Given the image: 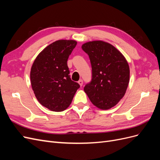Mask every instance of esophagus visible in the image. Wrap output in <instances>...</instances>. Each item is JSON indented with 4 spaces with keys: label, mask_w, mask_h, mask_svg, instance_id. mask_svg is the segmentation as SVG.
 <instances>
[{
    "label": "esophagus",
    "mask_w": 160,
    "mask_h": 160,
    "mask_svg": "<svg viewBox=\"0 0 160 160\" xmlns=\"http://www.w3.org/2000/svg\"><path fill=\"white\" fill-rule=\"evenodd\" d=\"M78 83L79 84V85H80V86H82V85H83V80H82V79H80V80L78 81Z\"/></svg>",
    "instance_id": "1"
}]
</instances>
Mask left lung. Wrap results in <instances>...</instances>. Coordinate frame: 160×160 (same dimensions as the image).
Masks as SVG:
<instances>
[{"label": "left lung", "mask_w": 160, "mask_h": 160, "mask_svg": "<svg viewBox=\"0 0 160 160\" xmlns=\"http://www.w3.org/2000/svg\"><path fill=\"white\" fill-rule=\"evenodd\" d=\"M89 57L92 80L84 91L95 107L107 110L123 98L129 82V67L123 54L103 41L87 42L81 46Z\"/></svg>", "instance_id": "8db88e82"}]
</instances>
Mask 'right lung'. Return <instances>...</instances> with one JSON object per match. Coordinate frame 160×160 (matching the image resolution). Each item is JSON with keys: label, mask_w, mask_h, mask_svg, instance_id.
<instances>
[{"label": "right lung", "mask_w": 160, "mask_h": 160, "mask_svg": "<svg viewBox=\"0 0 160 160\" xmlns=\"http://www.w3.org/2000/svg\"><path fill=\"white\" fill-rule=\"evenodd\" d=\"M77 43L74 40L53 42L37 55L31 67L34 93L38 102L51 111L65 110L80 87L71 79L67 63Z\"/></svg>", "instance_id": "add662e5"}]
</instances>
